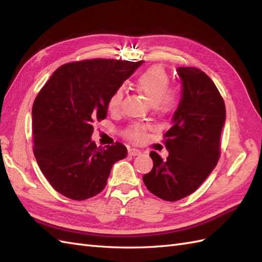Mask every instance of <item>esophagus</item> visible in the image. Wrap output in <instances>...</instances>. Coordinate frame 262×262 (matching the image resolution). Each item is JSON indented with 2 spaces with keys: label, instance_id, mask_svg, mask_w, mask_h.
<instances>
[{
  "label": "esophagus",
  "instance_id": "1",
  "mask_svg": "<svg viewBox=\"0 0 262 262\" xmlns=\"http://www.w3.org/2000/svg\"><path fill=\"white\" fill-rule=\"evenodd\" d=\"M141 154V150L137 148H129V155L130 156H138Z\"/></svg>",
  "mask_w": 262,
  "mask_h": 262
}]
</instances>
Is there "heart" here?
<instances>
[{
	"label": "heart",
	"mask_w": 262,
	"mask_h": 262,
	"mask_svg": "<svg viewBox=\"0 0 262 262\" xmlns=\"http://www.w3.org/2000/svg\"><path fill=\"white\" fill-rule=\"evenodd\" d=\"M138 86L141 92H143L150 104L154 105L158 112L168 115L176 110L178 107V94L175 91L169 90L170 77L163 67L155 66L146 70L139 76ZM123 98V87L119 86L110 95L107 107L109 112L116 113L121 106ZM147 126L143 124H132L125 129L124 136L129 140L139 142L144 138Z\"/></svg>",
	"instance_id": "obj_1"
}]
</instances>
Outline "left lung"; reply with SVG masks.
<instances>
[{"mask_svg": "<svg viewBox=\"0 0 262 262\" xmlns=\"http://www.w3.org/2000/svg\"><path fill=\"white\" fill-rule=\"evenodd\" d=\"M182 96L164 134L169 155L164 161L149 153L153 168L143 176L146 188L165 201H177L194 192L208 178L221 156L225 104L215 84L196 68H178Z\"/></svg>", "mask_w": 262, "mask_h": 262, "instance_id": "1", "label": "left lung"}]
</instances>
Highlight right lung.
Masks as SVG:
<instances>
[{
  "label": "right lung",
  "instance_id": "right-lung-1",
  "mask_svg": "<svg viewBox=\"0 0 262 262\" xmlns=\"http://www.w3.org/2000/svg\"><path fill=\"white\" fill-rule=\"evenodd\" d=\"M143 61L92 59L54 71L33 105L34 155L54 190L69 199H90L106 187L113 165L126 147H97L91 140L94 123L107 116L112 93Z\"/></svg>",
  "mask_w": 262,
  "mask_h": 262
}]
</instances>
